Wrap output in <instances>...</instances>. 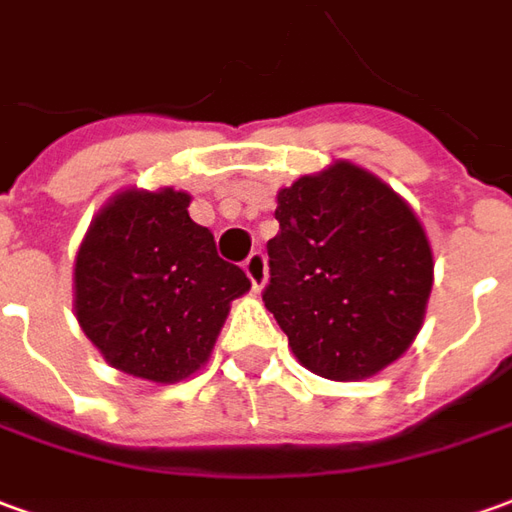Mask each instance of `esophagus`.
<instances>
[{"instance_id": "34e87169", "label": "esophagus", "mask_w": 512, "mask_h": 512, "mask_svg": "<svg viewBox=\"0 0 512 512\" xmlns=\"http://www.w3.org/2000/svg\"><path fill=\"white\" fill-rule=\"evenodd\" d=\"M246 277L252 280V288L255 291H260L263 285H266V277H268V271H266V255L263 252H252V255L246 257Z\"/></svg>"}]
</instances>
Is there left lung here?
<instances>
[{
	"instance_id": "1",
	"label": "left lung",
	"mask_w": 512,
	"mask_h": 512,
	"mask_svg": "<svg viewBox=\"0 0 512 512\" xmlns=\"http://www.w3.org/2000/svg\"><path fill=\"white\" fill-rule=\"evenodd\" d=\"M263 302L296 360L363 380L405 355L432 291L427 232L380 177L338 160L277 194Z\"/></svg>"
}]
</instances>
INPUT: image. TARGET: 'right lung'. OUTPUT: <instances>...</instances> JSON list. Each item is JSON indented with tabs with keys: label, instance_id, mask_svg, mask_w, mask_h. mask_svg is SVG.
I'll return each instance as SVG.
<instances>
[{
	"label": "right lung",
	"instance_id": "right-lung-1",
	"mask_svg": "<svg viewBox=\"0 0 512 512\" xmlns=\"http://www.w3.org/2000/svg\"><path fill=\"white\" fill-rule=\"evenodd\" d=\"M188 205L174 188L121 191L96 213L74 263L88 341L113 368L166 385L205 366L230 302L252 288Z\"/></svg>",
	"mask_w": 512,
	"mask_h": 512
}]
</instances>
